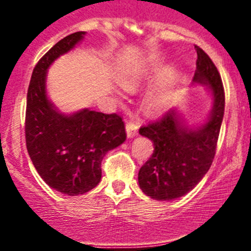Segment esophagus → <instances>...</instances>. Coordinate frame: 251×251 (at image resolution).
<instances>
[{
  "instance_id": "34e87169",
  "label": "esophagus",
  "mask_w": 251,
  "mask_h": 251,
  "mask_svg": "<svg viewBox=\"0 0 251 251\" xmlns=\"http://www.w3.org/2000/svg\"><path fill=\"white\" fill-rule=\"evenodd\" d=\"M126 130H127V137L128 138H133V137L137 136V132H138V126L133 122H128L126 124Z\"/></svg>"
}]
</instances>
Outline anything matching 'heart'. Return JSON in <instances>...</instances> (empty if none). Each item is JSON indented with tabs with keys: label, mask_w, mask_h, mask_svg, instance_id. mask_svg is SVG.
<instances>
[{
	"label": "heart",
	"mask_w": 251,
	"mask_h": 251,
	"mask_svg": "<svg viewBox=\"0 0 251 251\" xmlns=\"http://www.w3.org/2000/svg\"><path fill=\"white\" fill-rule=\"evenodd\" d=\"M147 65L145 64H141V65H136L129 68L128 70L123 73V74L119 76V85L126 90H134L137 88L139 83V77L142 76V74L145 73ZM148 106L151 109H159L161 108V99L157 95H152L150 99H148Z\"/></svg>",
	"instance_id": "b5f03b06"
}]
</instances>
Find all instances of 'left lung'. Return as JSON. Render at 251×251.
Here are the masks:
<instances>
[{
  "label": "left lung",
  "instance_id": "8db88e82",
  "mask_svg": "<svg viewBox=\"0 0 251 251\" xmlns=\"http://www.w3.org/2000/svg\"><path fill=\"white\" fill-rule=\"evenodd\" d=\"M197 52L192 84L208 90L212 108L203 123L188 126L177 108L139 129L153 143L151 158L138 172L139 187L153 200L170 201L183 196L200 182L215 157L225 109L223 81L216 66L202 49Z\"/></svg>",
  "mask_w": 251,
  "mask_h": 251
}]
</instances>
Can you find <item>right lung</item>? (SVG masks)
<instances>
[{"label":"right lung","instance_id":"obj_1","mask_svg":"<svg viewBox=\"0 0 251 251\" xmlns=\"http://www.w3.org/2000/svg\"><path fill=\"white\" fill-rule=\"evenodd\" d=\"M85 34L79 31L64 37L40 59L32 72L26 104V147L31 161L46 185L69 196L97 187L104 156L127 138L119 115L89 108L65 114L48 97V69Z\"/></svg>","mask_w":251,"mask_h":251}]
</instances>
